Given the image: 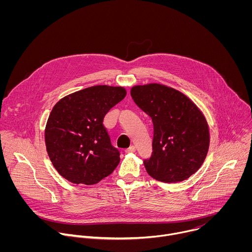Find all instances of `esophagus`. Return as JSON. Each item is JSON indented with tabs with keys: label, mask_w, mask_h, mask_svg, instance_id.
Segmentation results:
<instances>
[{
	"label": "esophagus",
	"mask_w": 252,
	"mask_h": 252,
	"mask_svg": "<svg viewBox=\"0 0 252 252\" xmlns=\"http://www.w3.org/2000/svg\"><path fill=\"white\" fill-rule=\"evenodd\" d=\"M125 152H126V154H129V153H134V152H135V147H134V146H131V147H129L128 149H126Z\"/></svg>",
	"instance_id": "1"
}]
</instances>
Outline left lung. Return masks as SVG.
Here are the masks:
<instances>
[{
    "instance_id": "obj_1",
    "label": "left lung",
    "mask_w": 252,
    "mask_h": 252,
    "mask_svg": "<svg viewBox=\"0 0 252 252\" xmlns=\"http://www.w3.org/2000/svg\"><path fill=\"white\" fill-rule=\"evenodd\" d=\"M130 95L154 124L152 157L143 160L148 173L166 184L186 181L198 170L208 152L204 116L186 94L160 84L134 86Z\"/></svg>"
}]
</instances>
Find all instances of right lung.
Masks as SVG:
<instances>
[{
	"label": "right lung",
	"instance_id": "1",
	"mask_svg": "<svg viewBox=\"0 0 252 252\" xmlns=\"http://www.w3.org/2000/svg\"><path fill=\"white\" fill-rule=\"evenodd\" d=\"M126 94L122 87L94 86L63 97L53 107L45 129L47 152L68 182L95 185L118 166L120 152L102 122Z\"/></svg>",
	"mask_w": 252,
	"mask_h": 252
}]
</instances>
